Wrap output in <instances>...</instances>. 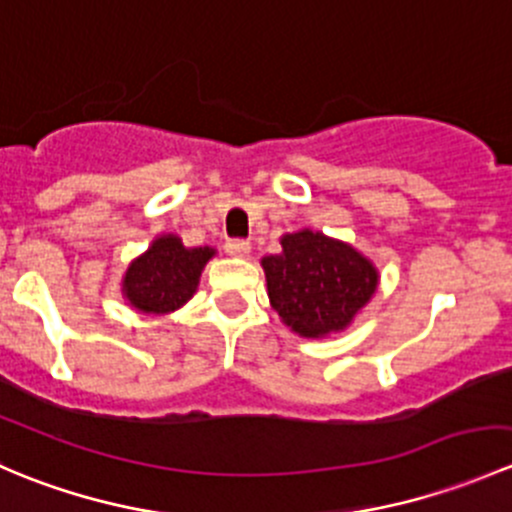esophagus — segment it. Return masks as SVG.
<instances>
[{
	"label": "esophagus",
	"mask_w": 512,
	"mask_h": 512,
	"mask_svg": "<svg viewBox=\"0 0 512 512\" xmlns=\"http://www.w3.org/2000/svg\"><path fill=\"white\" fill-rule=\"evenodd\" d=\"M250 250L252 247L247 240H227L225 242V252L232 257H245V255H250Z\"/></svg>",
	"instance_id": "esophagus-1"
}]
</instances>
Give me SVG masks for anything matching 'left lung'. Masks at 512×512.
Returning <instances> with one entry per match:
<instances>
[{
	"label": "left lung",
	"instance_id": "1",
	"mask_svg": "<svg viewBox=\"0 0 512 512\" xmlns=\"http://www.w3.org/2000/svg\"><path fill=\"white\" fill-rule=\"evenodd\" d=\"M267 292L299 337L339 332L376 292L374 265L347 242L302 230L282 237V255L262 260Z\"/></svg>",
	"mask_w": 512,
	"mask_h": 512
}]
</instances>
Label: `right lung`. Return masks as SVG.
<instances>
[{
    "label": "right lung",
    "instance_id": "1",
    "mask_svg": "<svg viewBox=\"0 0 512 512\" xmlns=\"http://www.w3.org/2000/svg\"><path fill=\"white\" fill-rule=\"evenodd\" d=\"M210 257V247L188 250L175 235L158 237L146 255L131 262L123 277V294L146 314L173 312L193 297Z\"/></svg>",
    "mask_w": 512,
    "mask_h": 512
}]
</instances>
